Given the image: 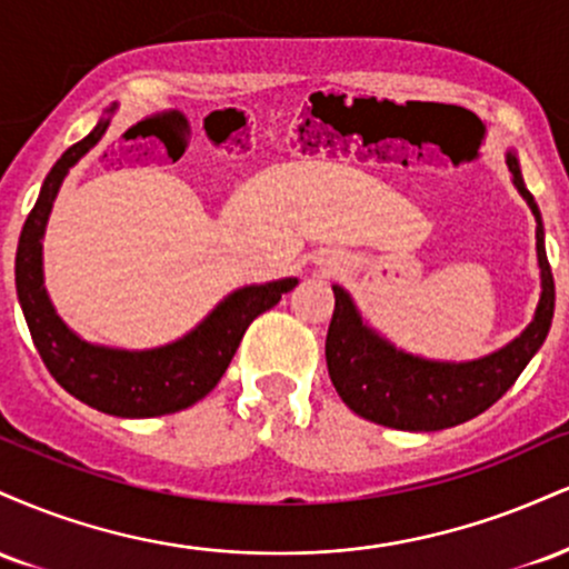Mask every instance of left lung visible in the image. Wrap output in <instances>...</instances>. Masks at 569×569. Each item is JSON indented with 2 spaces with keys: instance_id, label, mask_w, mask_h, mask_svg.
<instances>
[{
  "instance_id": "left-lung-1",
  "label": "left lung",
  "mask_w": 569,
  "mask_h": 569,
  "mask_svg": "<svg viewBox=\"0 0 569 569\" xmlns=\"http://www.w3.org/2000/svg\"><path fill=\"white\" fill-rule=\"evenodd\" d=\"M516 192L535 217V248L540 267V299L532 321L519 337L473 361H433L396 348L363 321L361 310L342 286L335 289V316L326 335V367L339 398L363 420L396 430H443L473 420L519 380L532 356L543 348L553 321L551 264L540 208L521 179L519 158L506 152Z\"/></svg>"
}]
</instances>
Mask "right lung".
<instances>
[{"label":"right lung","instance_id":"obj_1","mask_svg":"<svg viewBox=\"0 0 569 569\" xmlns=\"http://www.w3.org/2000/svg\"><path fill=\"white\" fill-rule=\"evenodd\" d=\"M112 114L114 107L82 141L61 154V160L50 168L48 179L42 181L39 198L18 240L16 289L31 339L56 382L103 415L141 420V417L173 415L211 393L230 367L248 323L276 307L280 297L299 280L280 278L234 289L192 331L160 348H107V345L88 342L74 329H69L44 289L42 238L63 179L103 139Z\"/></svg>","mask_w":569,"mask_h":569}]
</instances>
